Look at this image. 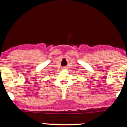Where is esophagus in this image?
Instances as JSON below:
<instances>
[{"label":"esophagus","mask_w":127,"mask_h":127,"mask_svg":"<svg viewBox=\"0 0 127 127\" xmlns=\"http://www.w3.org/2000/svg\"><path fill=\"white\" fill-rule=\"evenodd\" d=\"M66 68V67H63V69H65Z\"/></svg>","instance_id":"obj_1"}]
</instances>
